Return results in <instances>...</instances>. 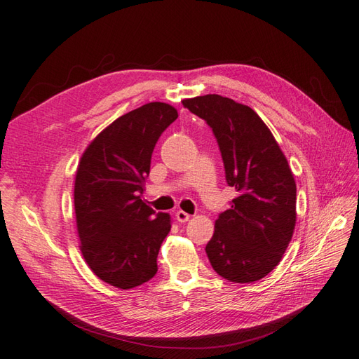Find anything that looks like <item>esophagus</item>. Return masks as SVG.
Here are the masks:
<instances>
[{
    "label": "esophagus",
    "mask_w": 359,
    "mask_h": 359,
    "mask_svg": "<svg viewBox=\"0 0 359 359\" xmlns=\"http://www.w3.org/2000/svg\"><path fill=\"white\" fill-rule=\"evenodd\" d=\"M189 218H191V215L187 213V212H183V210L176 212V219L179 222H187V221H189Z\"/></svg>",
    "instance_id": "esophagus-1"
}]
</instances>
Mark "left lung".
I'll list each match as a JSON object with an SVG mask.
<instances>
[{"label": "left lung", "instance_id": "left-lung-1", "mask_svg": "<svg viewBox=\"0 0 359 359\" xmlns=\"http://www.w3.org/2000/svg\"><path fill=\"white\" fill-rule=\"evenodd\" d=\"M217 137L225 180L236 191L206 245L212 268L233 283H254L275 269L293 236L296 182L278 142L252 108L219 95L185 99Z\"/></svg>", "mask_w": 359, "mask_h": 359}]
</instances>
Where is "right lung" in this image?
I'll return each mask as SVG.
<instances>
[{
	"instance_id": "add662e5",
	"label": "right lung",
	"mask_w": 359,
	"mask_h": 359,
	"mask_svg": "<svg viewBox=\"0 0 359 359\" xmlns=\"http://www.w3.org/2000/svg\"><path fill=\"white\" fill-rule=\"evenodd\" d=\"M177 117L174 107L150 102L112 121L79 159L74 191L79 250L97 278L117 289H134L158 272L171 217L141 197L156 141Z\"/></svg>"
}]
</instances>
